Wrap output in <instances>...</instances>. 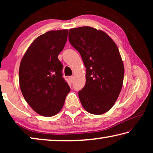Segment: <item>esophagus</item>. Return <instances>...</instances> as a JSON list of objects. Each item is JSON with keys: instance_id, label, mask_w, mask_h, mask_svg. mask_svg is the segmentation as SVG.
I'll return each mask as SVG.
<instances>
[{"instance_id": "esophagus-1", "label": "esophagus", "mask_w": 153, "mask_h": 153, "mask_svg": "<svg viewBox=\"0 0 153 153\" xmlns=\"http://www.w3.org/2000/svg\"><path fill=\"white\" fill-rule=\"evenodd\" d=\"M69 80H70V82H71L72 81H73L74 76H69Z\"/></svg>"}]
</instances>
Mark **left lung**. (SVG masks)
<instances>
[{"instance_id": "left-lung-1", "label": "left lung", "mask_w": 153, "mask_h": 153, "mask_svg": "<svg viewBox=\"0 0 153 153\" xmlns=\"http://www.w3.org/2000/svg\"><path fill=\"white\" fill-rule=\"evenodd\" d=\"M69 40L86 68V84L78 92L83 107L94 115L107 112L123 82L124 66L117 45L103 31L88 26L69 30Z\"/></svg>"}]
</instances>
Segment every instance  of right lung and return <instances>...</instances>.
<instances>
[{
  "mask_svg": "<svg viewBox=\"0 0 153 153\" xmlns=\"http://www.w3.org/2000/svg\"><path fill=\"white\" fill-rule=\"evenodd\" d=\"M67 34V30H52L38 36L20 63L19 80L22 94L32 109L45 117L57 114L70 91L63 77V65L58 59Z\"/></svg>",
  "mask_w": 153,
  "mask_h": 153,
  "instance_id": "obj_1",
  "label": "right lung"
}]
</instances>
